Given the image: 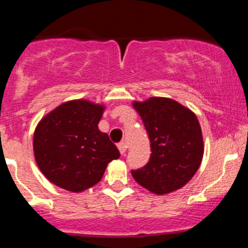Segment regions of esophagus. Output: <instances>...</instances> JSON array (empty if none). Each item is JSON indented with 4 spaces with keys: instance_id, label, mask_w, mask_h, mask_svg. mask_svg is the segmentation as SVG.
<instances>
[{
    "instance_id": "obj_1",
    "label": "esophagus",
    "mask_w": 248,
    "mask_h": 248,
    "mask_svg": "<svg viewBox=\"0 0 248 248\" xmlns=\"http://www.w3.org/2000/svg\"><path fill=\"white\" fill-rule=\"evenodd\" d=\"M126 148H127V146H126V143H125V142H121V143H118V149H119V152H121V154H125V152H126Z\"/></svg>"
}]
</instances>
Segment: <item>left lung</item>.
Returning <instances> with one entry per match:
<instances>
[{
    "mask_svg": "<svg viewBox=\"0 0 248 248\" xmlns=\"http://www.w3.org/2000/svg\"><path fill=\"white\" fill-rule=\"evenodd\" d=\"M151 141V158L131 175L154 194L175 192L187 185L202 164L204 141L194 112L168 97L134 101Z\"/></svg>",
    "mask_w": 248,
    "mask_h": 248,
    "instance_id": "1",
    "label": "left lung"
}]
</instances>
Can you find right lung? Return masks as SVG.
<instances>
[{
	"mask_svg": "<svg viewBox=\"0 0 248 248\" xmlns=\"http://www.w3.org/2000/svg\"><path fill=\"white\" fill-rule=\"evenodd\" d=\"M105 106L88 100L61 104L41 119L33 134L36 163L53 185L79 193L100 182L109 161L121 156L99 130Z\"/></svg>",
	"mask_w": 248,
	"mask_h": 248,
	"instance_id": "obj_1",
	"label": "right lung"
}]
</instances>
